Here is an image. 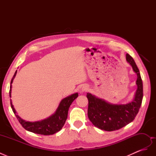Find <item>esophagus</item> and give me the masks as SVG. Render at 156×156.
<instances>
[{"mask_svg": "<svg viewBox=\"0 0 156 156\" xmlns=\"http://www.w3.org/2000/svg\"><path fill=\"white\" fill-rule=\"evenodd\" d=\"M87 89H88V88H87V87H81V88H80V92H81V93H83V92H84L87 91Z\"/></svg>", "mask_w": 156, "mask_h": 156, "instance_id": "obj_1", "label": "esophagus"}]
</instances>
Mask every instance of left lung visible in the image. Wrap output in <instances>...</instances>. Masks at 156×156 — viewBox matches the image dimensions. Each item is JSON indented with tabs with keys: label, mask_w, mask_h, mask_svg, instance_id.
<instances>
[{
	"label": "left lung",
	"mask_w": 156,
	"mask_h": 156,
	"mask_svg": "<svg viewBox=\"0 0 156 156\" xmlns=\"http://www.w3.org/2000/svg\"><path fill=\"white\" fill-rule=\"evenodd\" d=\"M126 60L137 75V89L133 100L125 105L110 104L101 99L87 94L88 100V116L94 126L102 130H118L133 121L137 115L143 101V87L139 68L133 58L126 54Z\"/></svg>",
	"instance_id": "obj_1"
}]
</instances>
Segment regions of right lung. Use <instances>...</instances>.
Listing matches in <instances>:
<instances>
[{"mask_svg": "<svg viewBox=\"0 0 156 156\" xmlns=\"http://www.w3.org/2000/svg\"><path fill=\"white\" fill-rule=\"evenodd\" d=\"M17 73V71L15 74L13 76L11 80V84L13 82V79L15 77ZM12 85H10V97H11V92H12ZM78 97V93H75L72 95L64 98L63 100L60 103L59 106L56 109V112L54 114L49 116L48 119L45 120L30 122H26L23 120L17 114L15 108H13L12 103L10 101L11 107L14 114H15L17 119L20 122L21 125L23 126V128L26 130L32 132V133L44 135H53L56 132L59 131L64 126L66 120L68 118V112L69 110V107H70L72 102Z\"/></svg>", "mask_w": 156, "mask_h": 156, "instance_id": "add662e5", "label": "right lung"}]
</instances>
